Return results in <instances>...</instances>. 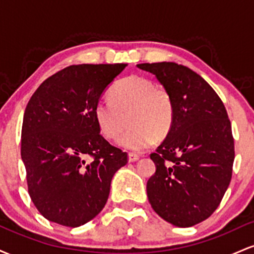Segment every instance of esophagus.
<instances>
[{
    "instance_id": "esophagus-1",
    "label": "esophagus",
    "mask_w": 254,
    "mask_h": 254,
    "mask_svg": "<svg viewBox=\"0 0 254 254\" xmlns=\"http://www.w3.org/2000/svg\"><path fill=\"white\" fill-rule=\"evenodd\" d=\"M137 160H139V155H137V154H133V153L129 154V162H135Z\"/></svg>"
}]
</instances>
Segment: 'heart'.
Listing matches in <instances>:
<instances>
[{"label": "heart", "mask_w": 254, "mask_h": 254, "mask_svg": "<svg viewBox=\"0 0 254 254\" xmlns=\"http://www.w3.org/2000/svg\"><path fill=\"white\" fill-rule=\"evenodd\" d=\"M109 98L110 101L95 105V121L103 136L115 141L124 131L127 118L130 127L118 142L124 149L144 150L171 131L176 109L167 87L131 75L113 84Z\"/></svg>", "instance_id": "obj_1"}]
</instances>
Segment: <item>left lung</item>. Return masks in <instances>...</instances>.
Instances as JSON below:
<instances>
[{"label": "left lung", "mask_w": 254, "mask_h": 254, "mask_svg": "<svg viewBox=\"0 0 254 254\" xmlns=\"http://www.w3.org/2000/svg\"><path fill=\"white\" fill-rule=\"evenodd\" d=\"M170 89L174 122L150 159L156 172L147 183L149 203L177 227L210 217L232 179L234 138L226 107L211 86L174 62L137 64Z\"/></svg>", "instance_id": "left-lung-1"}]
</instances>
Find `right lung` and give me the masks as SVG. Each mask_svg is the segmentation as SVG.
Returning a JSON list of instances; mask_svg holds the SVG:
<instances>
[{"label":"right lung","mask_w":254,"mask_h":254,"mask_svg":"<svg viewBox=\"0 0 254 254\" xmlns=\"http://www.w3.org/2000/svg\"><path fill=\"white\" fill-rule=\"evenodd\" d=\"M127 64H78L46 78L26 106L21 159L28 193L51 222L78 227L103 210L127 154L101 136L94 107Z\"/></svg>","instance_id":"obj_1"}]
</instances>
